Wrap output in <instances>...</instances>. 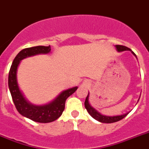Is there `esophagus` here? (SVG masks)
Listing matches in <instances>:
<instances>
[{
    "instance_id": "esophagus-1",
    "label": "esophagus",
    "mask_w": 149,
    "mask_h": 149,
    "mask_svg": "<svg viewBox=\"0 0 149 149\" xmlns=\"http://www.w3.org/2000/svg\"><path fill=\"white\" fill-rule=\"evenodd\" d=\"M85 85H86V84H85Z\"/></svg>"
}]
</instances>
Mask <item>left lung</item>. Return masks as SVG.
<instances>
[{"instance_id": "1", "label": "left lung", "mask_w": 149, "mask_h": 149, "mask_svg": "<svg viewBox=\"0 0 149 149\" xmlns=\"http://www.w3.org/2000/svg\"><path fill=\"white\" fill-rule=\"evenodd\" d=\"M115 47L118 52H122V51H130L132 52V54L135 57H136V55L134 54L133 51H131V49H130L129 47H126V46L123 45H115ZM137 58V57H136ZM140 98V97H139ZM139 98L138 99V102ZM85 107L86 108L88 113H89L94 119H95L96 120L99 121L101 123H114V122H117V121L120 120L123 118H124L129 113V112L124 113V114H121V115H116V116H106V115H103L101 113H99L97 110H95L92 107L89 103V92L88 93V95L86 97V101H85Z\"/></svg>"}]
</instances>
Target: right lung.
Wrapping results in <instances>:
<instances>
[{
  "label": "right lung",
  "mask_w": 149,
  "mask_h": 149,
  "mask_svg": "<svg viewBox=\"0 0 149 149\" xmlns=\"http://www.w3.org/2000/svg\"><path fill=\"white\" fill-rule=\"evenodd\" d=\"M51 46H36L22 50L13 60L9 72V89L16 108L23 117L38 123H50L59 118L64 111L67 98L78 88L77 86H75L64 90L51 102L42 105L33 104L25 98L17 81V70L21 61L38 54H47L51 52Z\"/></svg>",
  "instance_id": "right-lung-1"
}]
</instances>
